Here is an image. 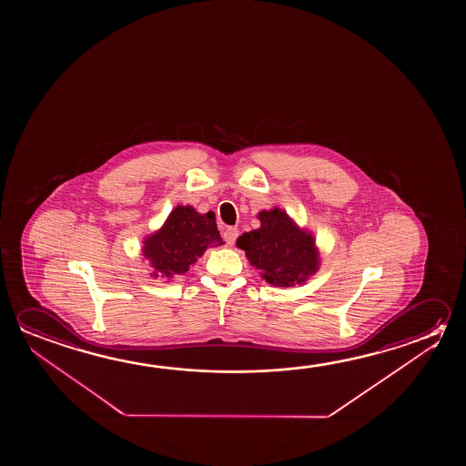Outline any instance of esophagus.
Returning <instances> with one entry per match:
<instances>
[{"label":"esophagus","instance_id":"esophagus-1","mask_svg":"<svg viewBox=\"0 0 466 466\" xmlns=\"http://www.w3.org/2000/svg\"><path fill=\"white\" fill-rule=\"evenodd\" d=\"M237 236H238L237 228H228V229L224 230V238H226L228 245L236 244Z\"/></svg>","mask_w":466,"mask_h":466}]
</instances>
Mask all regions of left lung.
<instances>
[{
  "instance_id": "obj_1",
  "label": "left lung",
  "mask_w": 466,
  "mask_h": 466,
  "mask_svg": "<svg viewBox=\"0 0 466 466\" xmlns=\"http://www.w3.org/2000/svg\"><path fill=\"white\" fill-rule=\"evenodd\" d=\"M257 218L261 226L238 237L237 247L268 284L276 288L306 284L321 261L312 232L299 228L281 208L263 209Z\"/></svg>"
}]
</instances>
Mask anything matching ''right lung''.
Here are the masks:
<instances>
[{
    "mask_svg": "<svg viewBox=\"0 0 466 466\" xmlns=\"http://www.w3.org/2000/svg\"><path fill=\"white\" fill-rule=\"evenodd\" d=\"M224 245L213 211L201 214L190 205H178L167 216L160 229L145 237L143 258L149 261L151 278L185 275L209 247Z\"/></svg>",
    "mask_w": 466,
    "mask_h": 466,
    "instance_id": "add662e5",
    "label": "right lung"
}]
</instances>
